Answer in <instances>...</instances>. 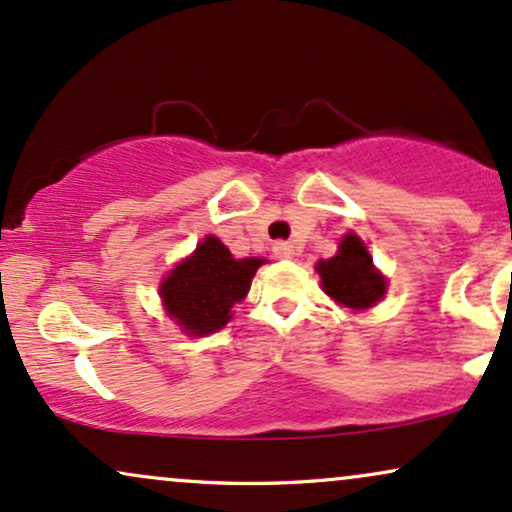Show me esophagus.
Wrapping results in <instances>:
<instances>
[{"mask_svg": "<svg viewBox=\"0 0 512 512\" xmlns=\"http://www.w3.org/2000/svg\"><path fill=\"white\" fill-rule=\"evenodd\" d=\"M273 251H275V256L277 258H294V244H289V242H277L275 246H273Z\"/></svg>", "mask_w": 512, "mask_h": 512, "instance_id": "obj_1", "label": "esophagus"}]
</instances>
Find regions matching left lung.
Segmentation results:
<instances>
[{"instance_id": "8db88e82", "label": "left lung", "mask_w": 512, "mask_h": 512, "mask_svg": "<svg viewBox=\"0 0 512 512\" xmlns=\"http://www.w3.org/2000/svg\"><path fill=\"white\" fill-rule=\"evenodd\" d=\"M325 292L346 308H370L384 296V277L372 268V256L356 235H346L339 254L318 261Z\"/></svg>"}]
</instances>
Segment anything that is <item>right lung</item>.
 <instances>
[{"instance_id": "1", "label": "right lung", "mask_w": 512, "mask_h": 512, "mask_svg": "<svg viewBox=\"0 0 512 512\" xmlns=\"http://www.w3.org/2000/svg\"><path fill=\"white\" fill-rule=\"evenodd\" d=\"M263 258H232L218 237H206L187 261L161 285V299L170 318L187 334L204 337L232 318V306L242 301Z\"/></svg>"}]
</instances>
